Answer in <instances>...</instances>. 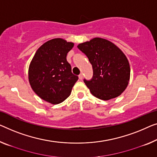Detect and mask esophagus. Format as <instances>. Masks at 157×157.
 <instances>
[{"mask_svg": "<svg viewBox=\"0 0 157 157\" xmlns=\"http://www.w3.org/2000/svg\"><path fill=\"white\" fill-rule=\"evenodd\" d=\"M78 77H79V79H82V78H83V74H82V73L79 74Z\"/></svg>", "mask_w": 157, "mask_h": 157, "instance_id": "obj_1", "label": "esophagus"}]
</instances>
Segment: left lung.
<instances>
[{
	"mask_svg": "<svg viewBox=\"0 0 157 157\" xmlns=\"http://www.w3.org/2000/svg\"><path fill=\"white\" fill-rule=\"evenodd\" d=\"M78 48L92 65V79H84L92 94L101 100L120 96L127 87L130 75L129 62L123 51L112 42L99 37L79 44Z\"/></svg>",
	"mask_w": 157,
	"mask_h": 157,
	"instance_id": "left-lung-1",
	"label": "left lung"
}]
</instances>
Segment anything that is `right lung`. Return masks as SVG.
I'll return each mask as SVG.
<instances>
[{
  "label": "right lung",
  "mask_w": 157,
  "mask_h": 157,
  "mask_svg": "<svg viewBox=\"0 0 157 157\" xmlns=\"http://www.w3.org/2000/svg\"><path fill=\"white\" fill-rule=\"evenodd\" d=\"M73 46L63 39H53L35 53L29 67V82L34 92L44 101L58 104L71 95L78 79L66 59Z\"/></svg>",
  "instance_id": "1"
}]
</instances>
